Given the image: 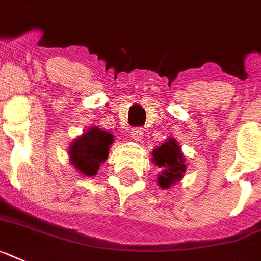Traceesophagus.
Instances as JSON below:
<instances>
[{
	"mask_svg": "<svg viewBox=\"0 0 261 261\" xmlns=\"http://www.w3.org/2000/svg\"><path fill=\"white\" fill-rule=\"evenodd\" d=\"M143 136L144 132L141 128H133L132 130H130V137H132L133 140H136V141H140V140L143 139Z\"/></svg>",
	"mask_w": 261,
	"mask_h": 261,
	"instance_id": "1",
	"label": "esophagus"
}]
</instances>
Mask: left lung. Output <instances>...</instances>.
Wrapping results in <instances>:
<instances>
[{
  "mask_svg": "<svg viewBox=\"0 0 261 261\" xmlns=\"http://www.w3.org/2000/svg\"><path fill=\"white\" fill-rule=\"evenodd\" d=\"M153 163L161 168L159 176V185L161 188H169L172 184L177 182L185 172V159L181 153L177 141L169 139V141L160 145L153 150Z\"/></svg>",
  "mask_w": 261,
  "mask_h": 261,
  "instance_id": "left-lung-1",
  "label": "left lung"
}]
</instances>
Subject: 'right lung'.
<instances>
[{
  "label": "right lung",
  "mask_w": 261,
  "mask_h": 261,
  "mask_svg": "<svg viewBox=\"0 0 261 261\" xmlns=\"http://www.w3.org/2000/svg\"><path fill=\"white\" fill-rule=\"evenodd\" d=\"M112 143L113 136L111 133L93 126L70 145V161L81 173L94 176L101 163L107 160Z\"/></svg>",
  "instance_id": "1"
}]
</instances>
